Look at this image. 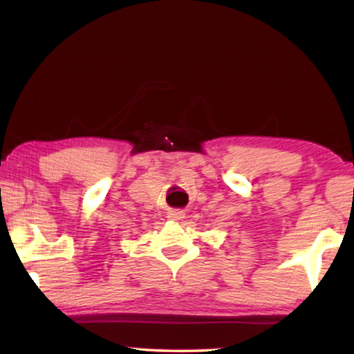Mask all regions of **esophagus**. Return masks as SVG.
Instances as JSON below:
<instances>
[{"instance_id":"34e87169","label":"esophagus","mask_w":354,"mask_h":354,"mask_svg":"<svg viewBox=\"0 0 354 354\" xmlns=\"http://www.w3.org/2000/svg\"><path fill=\"white\" fill-rule=\"evenodd\" d=\"M184 217H185V214L183 211H170L169 212V220L176 221V223H179V221H183Z\"/></svg>"}]
</instances>
